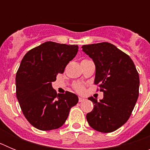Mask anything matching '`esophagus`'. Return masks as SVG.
<instances>
[{
    "label": "esophagus",
    "mask_w": 150,
    "mask_h": 150,
    "mask_svg": "<svg viewBox=\"0 0 150 150\" xmlns=\"http://www.w3.org/2000/svg\"><path fill=\"white\" fill-rule=\"evenodd\" d=\"M85 100H86V99H85L84 98H83V97H79V102H83Z\"/></svg>",
    "instance_id": "34e87169"
}]
</instances>
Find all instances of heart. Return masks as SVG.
Returning a JSON list of instances; mask_svg holds the SVG:
<instances>
[{"label": "heart", "mask_w": 150, "mask_h": 150, "mask_svg": "<svg viewBox=\"0 0 150 150\" xmlns=\"http://www.w3.org/2000/svg\"><path fill=\"white\" fill-rule=\"evenodd\" d=\"M74 88L79 93H83L84 91V86L80 83H75L74 85Z\"/></svg>", "instance_id": "obj_1"}]
</instances>
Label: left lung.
<instances>
[{"instance_id":"8db88e82","label":"left lung","mask_w":150,"mask_h":150,"mask_svg":"<svg viewBox=\"0 0 150 150\" xmlns=\"http://www.w3.org/2000/svg\"><path fill=\"white\" fill-rule=\"evenodd\" d=\"M82 48L95 63V84L104 92L100 101L88 98L94 108L87 113V121L98 132H114L128 121L137 102L138 72L132 59L111 43L84 45Z\"/></svg>"}]
</instances>
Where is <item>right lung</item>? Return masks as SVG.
Instances as JSON below:
<instances>
[{
    "label": "right lung",
    "instance_id": "right-lung-1",
    "mask_svg": "<svg viewBox=\"0 0 150 150\" xmlns=\"http://www.w3.org/2000/svg\"><path fill=\"white\" fill-rule=\"evenodd\" d=\"M77 45L45 42L23 57L16 76V97L25 117L39 130L63 125L78 97L70 91L57 95L52 83L76 56Z\"/></svg>",
    "mask_w": 150,
    "mask_h": 150
}]
</instances>
